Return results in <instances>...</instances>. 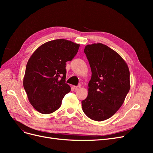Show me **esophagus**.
<instances>
[{"label": "esophagus", "mask_w": 153, "mask_h": 153, "mask_svg": "<svg viewBox=\"0 0 153 153\" xmlns=\"http://www.w3.org/2000/svg\"><path fill=\"white\" fill-rule=\"evenodd\" d=\"M80 85H78V86H74V89H75V91H78L80 89Z\"/></svg>", "instance_id": "1"}]
</instances>
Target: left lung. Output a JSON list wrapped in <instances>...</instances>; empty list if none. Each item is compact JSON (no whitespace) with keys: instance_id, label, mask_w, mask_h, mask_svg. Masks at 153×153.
Returning <instances> with one entry per match:
<instances>
[{"instance_id":"left-lung-1","label":"left lung","mask_w":153,"mask_h":153,"mask_svg":"<svg viewBox=\"0 0 153 153\" xmlns=\"http://www.w3.org/2000/svg\"><path fill=\"white\" fill-rule=\"evenodd\" d=\"M84 53L92 76L82 110L94 121H105L116 113L130 89L129 68L121 55L102 43L87 45Z\"/></svg>"}]
</instances>
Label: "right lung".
<instances>
[{"label":"right lung","instance_id":"right-lung-1","mask_svg":"<svg viewBox=\"0 0 153 153\" xmlns=\"http://www.w3.org/2000/svg\"><path fill=\"white\" fill-rule=\"evenodd\" d=\"M80 45L64 39L41 45L27 62L23 81L30 103L39 112L59 108L71 87L66 83V62L75 56Z\"/></svg>","mask_w":153,"mask_h":153}]
</instances>
